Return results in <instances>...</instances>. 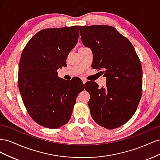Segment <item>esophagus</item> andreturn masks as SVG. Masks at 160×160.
<instances>
[{"instance_id":"34e87169","label":"esophagus","mask_w":160,"mask_h":160,"mask_svg":"<svg viewBox=\"0 0 160 160\" xmlns=\"http://www.w3.org/2000/svg\"><path fill=\"white\" fill-rule=\"evenodd\" d=\"M81 79H82V81H83V84L85 85V83L86 82H87L86 79H83V78H81Z\"/></svg>"}]
</instances>
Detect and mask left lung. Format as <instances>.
Wrapping results in <instances>:
<instances>
[{"instance_id":"obj_1","label":"left lung","mask_w":160,"mask_h":160,"mask_svg":"<svg viewBox=\"0 0 160 160\" xmlns=\"http://www.w3.org/2000/svg\"><path fill=\"white\" fill-rule=\"evenodd\" d=\"M84 46L93 55L92 68L102 69L106 86L88 82V105L95 122L106 129L122 126L132 118L142 98V68L133 46L116 28L80 26ZM87 91V89H86Z\"/></svg>"}]
</instances>
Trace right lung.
Here are the masks:
<instances>
[{
	"instance_id": "obj_1",
	"label": "right lung",
	"mask_w": 160,
	"mask_h": 160,
	"mask_svg": "<svg viewBox=\"0 0 160 160\" xmlns=\"http://www.w3.org/2000/svg\"><path fill=\"white\" fill-rule=\"evenodd\" d=\"M78 26L51 28L36 33L22 52L18 89L31 118L38 125L57 129L69 122L76 98L85 85L58 77L69 53L77 45Z\"/></svg>"
}]
</instances>
